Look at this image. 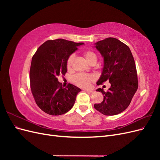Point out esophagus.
<instances>
[{
	"label": "esophagus",
	"mask_w": 160,
	"mask_h": 160,
	"mask_svg": "<svg viewBox=\"0 0 160 160\" xmlns=\"http://www.w3.org/2000/svg\"><path fill=\"white\" fill-rule=\"evenodd\" d=\"M86 92H88V93H89L91 94V93H93L94 91H92V90H89V89H88V90H86Z\"/></svg>",
	"instance_id": "esophagus-1"
}]
</instances>
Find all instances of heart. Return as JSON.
<instances>
[{
  "mask_svg": "<svg viewBox=\"0 0 160 160\" xmlns=\"http://www.w3.org/2000/svg\"><path fill=\"white\" fill-rule=\"evenodd\" d=\"M83 56L85 60L88 61L89 63L93 61H97V56L95 53L91 51H85L83 52ZM74 56L71 55L68 58L67 61V68L68 70L71 69V66L73 62ZM95 79V77L93 75H88V74H83L80 73L77 74L74 76L73 81L74 83L78 86L83 88H87L90 85V83L92 81H93Z\"/></svg>",
  "mask_w": 160,
  "mask_h": 160,
  "instance_id": "1",
  "label": "heart"
}]
</instances>
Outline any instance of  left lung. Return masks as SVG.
<instances>
[{
	"label": "left lung",
	"mask_w": 160,
	"mask_h": 160,
	"mask_svg": "<svg viewBox=\"0 0 160 160\" xmlns=\"http://www.w3.org/2000/svg\"><path fill=\"white\" fill-rule=\"evenodd\" d=\"M103 58V67L97 85L109 81L108 92L99 88L103 100L95 104L96 110L105 115H115L128 108L138 88L136 67L128 46L115 38L109 37L95 43L94 46Z\"/></svg>",
	"instance_id": "obj_1"
}]
</instances>
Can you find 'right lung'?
<instances>
[{
	"label": "right lung",
	"mask_w": 160,
	"mask_h": 160,
	"mask_svg": "<svg viewBox=\"0 0 160 160\" xmlns=\"http://www.w3.org/2000/svg\"><path fill=\"white\" fill-rule=\"evenodd\" d=\"M83 42L62 38L49 40L41 45L32 58L30 83L32 95L41 110L51 115H60L73 106L81 91L69 84L63 88L57 77L67 71V61Z\"/></svg>",
	"instance_id": "obj_1"
}]
</instances>
